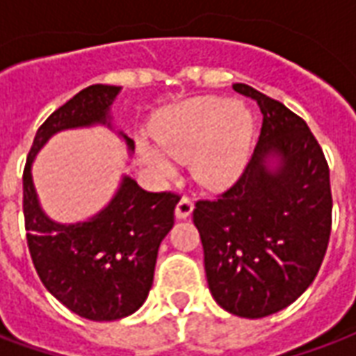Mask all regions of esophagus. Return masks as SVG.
I'll return each mask as SVG.
<instances>
[{
	"label": "esophagus",
	"mask_w": 356,
	"mask_h": 356,
	"mask_svg": "<svg viewBox=\"0 0 356 356\" xmlns=\"http://www.w3.org/2000/svg\"><path fill=\"white\" fill-rule=\"evenodd\" d=\"M193 209V202L188 200V198H181L177 204V208H175V217H177V219H186V217H191Z\"/></svg>",
	"instance_id": "1"
}]
</instances>
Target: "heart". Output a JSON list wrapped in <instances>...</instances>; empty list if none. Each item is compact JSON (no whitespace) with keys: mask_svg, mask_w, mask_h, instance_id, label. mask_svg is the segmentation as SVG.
<instances>
[{"mask_svg":"<svg viewBox=\"0 0 356 356\" xmlns=\"http://www.w3.org/2000/svg\"><path fill=\"white\" fill-rule=\"evenodd\" d=\"M255 122L242 102L200 97L173 106L154 125V143L139 140L140 160L156 177L175 175V162H191L193 177L223 191L246 170Z\"/></svg>","mask_w":356,"mask_h":356,"instance_id":"1","label":"heart"}]
</instances>
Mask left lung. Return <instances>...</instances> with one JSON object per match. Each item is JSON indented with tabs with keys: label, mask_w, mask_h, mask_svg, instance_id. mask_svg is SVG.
I'll return each instance as SVG.
<instances>
[{
	"label": "left lung",
	"mask_w": 356,
	"mask_h": 356,
	"mask_svg": "<svg viewBox=\"0 0 356 356\" xmlns=\"http://www.w3.org/2000/svg\"><path fill=\"white\" fill-rule=\"evenodd\" d=\"M263 114L246 171L219 200L198 202L211 298L227 313L263 318L313 284L332 229L330 171L311 129L282 102L234 83Z\"/></svg>",
	"instance_id": "left-lung-1"
}]
</instances>
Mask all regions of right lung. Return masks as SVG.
Segmentation results:
<instances>
[{"label":"right lung","mask_w":356,"mask_h":356,"mask_svg":"<svg viewBox=\"0 0 356 356\" xmlns=\"http://www.w3.org/2000/svg\"><path fill=\"white\" fill-rule=\"evenodd\" d=\"M120 91L118 86H89L55 110L35 133L22 177L26 240L35 270L53 298L95 322L120 321L147 301L158 248L173 227L179 196L147 193L135 179L122 175L104 208L88 219L63 223L42 208L32 165L57 133L95 125L116 133L131 156L133 139L112 124L110 110Z\"/></svg>","instance_id":"1"}]
</instances>
